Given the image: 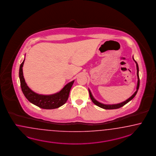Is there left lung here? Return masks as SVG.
I'll list each match as a JSON object with an SVG mask.
<instances>
[{"instance_id": "obj_1", "label": "left lung", "mask_w": 156, "mask_h": 156, "mask_svg": "<svg viewBox=\"0 0 156 156\" xmlns=\"http://www.w3.org/2000/svg\"><path fill=\"white\" fill-rule=\"evenodd\" d=\"M133 60L135 61V62L136 63V69H137V87H136V90L135 91V92L133 94L131 97L128 99L127 100H125L124 101L120 103H118V104H114V105H105V104H103L101 103H100L99 101H97L94 98L92 94L91 93L90 90L89 89H88L89 90V95L90 97V99L92 101V102L94 103V105H96V106H99L100 108H104V109H106V110H112V109H117V108H119L122 106H124L125 105H126V103H128L129 101H130L132 99H133V98L136 96V94H137V90L139 89V84H140V80H139V67H138V64H137V62L134 60L133 57Z\"/></svg>"}]
</instances>
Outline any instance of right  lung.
Listing matches in <instances>:
<instances>
[{
	"instance_id": "right-lung-1",
	"label": "right lung",
	"mask_w": 156,
	"mask_h": 156,
	"mask_svg": "<svg viewBox=\"0 0 156 156\" xmlns=\"http://www.w3.org/2000/svg\"><path fill=\"white\" fill-rule=\"evenodd\" d=\"M24 61L25 58L20 67L19 78L21 90L28 100L34 105L44 109H54L64 105L68 100L69 94L74 80L68 83L60 91L56 94L48 95L37 94L32 91L25 82L23 72Z\"/></svg>"
}]
</instances>
